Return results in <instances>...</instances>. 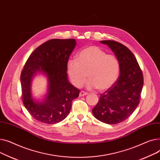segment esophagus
Instances as JSON below:
<instances>
[{
  "label": "esophagus",
  "mask_w": 160,
  "mask_h": 160,
  "mask_svg": "<svg viewBox=\"0 0 160 160\" xmlns=\"http://www.w3.org/2000/svg\"><path fill=\"white\" fill-rule=\"evenodd\" d=\"M88 94L87 92H85L84 91H81L79 93V96L82 97V96H87Z\"/></svg>",
  "instance_id": "obj_1"
}]
</instances>
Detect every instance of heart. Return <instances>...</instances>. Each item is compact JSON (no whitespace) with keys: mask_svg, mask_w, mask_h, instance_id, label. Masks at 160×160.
Returning a JSON list of instances; mask_svg holds the SVG:
<instances>
[{"mask_svg":"<svg viewBox=\"0 0 160 160\" xmlns=\"http://www.w3.org/2000/svg\"><path fill=\"white\" fill-rule=\"evenodd\" d=\"M67 72L76 87H82L88 76V88H96L99 91H105L117 81L120 64L116 56L107 54L99 47L92 45L78 53L77 60L70 59L68 61Z\"/></svg>","mask_w":160,"mask_h":160,"instance_id":"heart-1","label":"heart"}]
</instances>
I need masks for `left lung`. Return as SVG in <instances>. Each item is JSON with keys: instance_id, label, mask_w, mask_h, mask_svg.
<instances>
[{"instance_id": "obj_1", "label": "left lung", "mask_w": 160, "mask_h": 160, "mask_svg": "<svg viewBox=\"0 0 160 160\" xmlns=\"http://www.w3.org/2000/svg\"><path fill=\"white\" fill-rule=\"evenodd\" d=\"M119 60L120 74L116 82L100 94L92 113L99 121L109 125L121 123L136 109L143 85V76L139 64L127 47L114 41H101Z\"/></svg>"}]
</instances>
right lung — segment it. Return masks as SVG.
Instances as JSON below:
<instances>
[{
  "label": "right lung",
  "instance_id": "1",
  "mask_svg": "<svg viewBox=\"0 0 160 160\" xmlns=\"http://www.w3.org/2000/svg\"><path fill=\"white\" fill-rule=\"evenodd\" d=\"M76 45V39H54L40 45L31 53L21 74L23 104L36 120L46 124L59 123L67 117L72 101L80 90L69 82L67 63ZM37 72L46 75L49 89L43 102L34 100L31 86Z\"/></svg>",
  "mask_w": 160,
  "mask_h": 160
}]
</instances>
